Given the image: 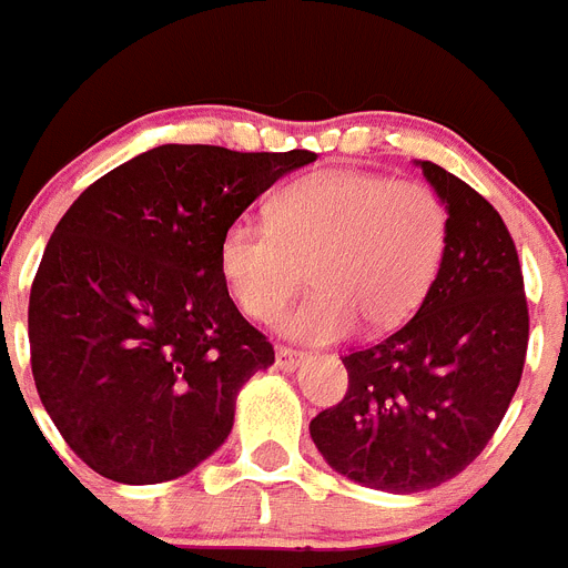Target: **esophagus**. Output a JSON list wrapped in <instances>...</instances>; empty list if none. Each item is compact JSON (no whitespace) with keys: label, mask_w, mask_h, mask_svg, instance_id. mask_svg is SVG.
I'll list each match as a JSON object with an SVG mask.
<instances>
[{"label":"esophagus","mask_w":568,"mask_h":568,"mask_svg":"<svg viewBox=\"0 0 568 568\" xmlns=\"http://www.w3.org/2000/svg\"><path fill=\"white\" fill-rule=\"evenodd\" d=\"M303 361H306V355H303V352L288 349V346H276V352H274L276 369H283V373H294V369H300V366H303Z\"/></svg>","instance_id":"1"}]
</instances>
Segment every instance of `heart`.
Returning a JSON list of instances; mask_svg holds the SVG:
<instances>
[{
	"instance_id": "b5f03b06",
	"label": "heart",
	"mask_w": 568,
	"mask_h": 568,
	"mask_svg": "<svg viewBox=\"0 0 568 568\" xmlns=\"http://www.w3.org/2000/svg\"><path fill=\"white\" fill-rule=\"evenodd\" d=\"M447 245V211L422 181L323 170L276 195L268 219L242 213L219 242V271L236 306L265 321L312 276L314 288L276 317L303 343L402 326L430 292Z\"/></svg>"
}]
</instances>
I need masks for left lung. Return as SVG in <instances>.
I'll list each match as a JSON object with an SVG mask.
<instances>
[{
  "label": "left lung",
  "instance_id": "1",
  "mask_svg": "<svg viewBox=\"0 0 568 568\" xmlns=\"http://www.w3.org/2000/svg\"><path fill=\"white\" fill-rule=\"evenodd\" d=\"M416 166L447 211L436 280L398 332L343 357L349 393L308 424L328 468L387 494L436 488L483 454L528 346L523 271L503 216L445 166Z\"/></svg>",
  "mask_w": 568,
  "mask_h": 568
}]
</instances>
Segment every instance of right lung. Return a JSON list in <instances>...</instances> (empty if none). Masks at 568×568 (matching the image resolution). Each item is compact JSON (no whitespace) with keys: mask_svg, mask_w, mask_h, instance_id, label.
Masks as SVG:
<instances>
[{"mask_svg":"<svg viewBox=\"0 0 568 568\" xmlns=\"http://www.w3.org/2000/svg\"><path fill=\"white\" fill-rule=\"evenodd\" d=\"M312 161L164 144L114 166L60 219L28 303L33 384L100 476L170 483L225 445L236 395L274 349L233 306L219 242Z\"/></svg>","mask_w":568,"mask_h":568,"instance_id":"1","label":"right lung"}]
</instances>
